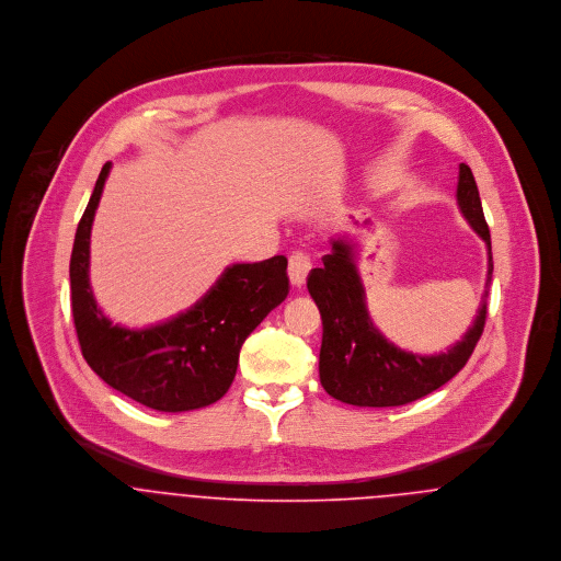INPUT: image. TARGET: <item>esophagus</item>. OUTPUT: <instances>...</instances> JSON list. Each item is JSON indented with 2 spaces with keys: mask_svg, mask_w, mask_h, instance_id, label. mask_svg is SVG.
<instances>
[{
  "mask_svg": "<svg viewBox=\"0 0 561 561\" xmlns=\"http://www.w3.org/2000/svg\"><path fill=\"white\" fill-rule=\"evenodd\" d=\"M287 272H289L291 285H294V287H302V285L307 283L309 272H311V259H309V254L296 250V252L289 256V267H287Z\"/></svg>",
  "mask_w": 561,
  "mask_h": 561,
  "instance_id": "esophagus-1",
  "label": "esophagus"
}]
</instances>
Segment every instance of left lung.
Here are the masks:
<instances>
[{"label":"left lung","mask_w":561,"mask_h":561,"mask_svg":"<svg viewBox=\"0 0 561 561\" xmlns=\"http://www.w3.org/2000/svg\"><path fill=\"white\" fill-rule=\"evenodd\" d=\"M456 196L462 216L488 245V274L478 318L462 341L454 343L447 352L421 356L387 341L369 318L365 287L354 261L356 250L347 238L332 240V252L321 259L323 265L311 270L307 287L320 309L323 325L321 387L334 400L369 408L403 405L440 389L471 358L488 313L492 248L478 183L467 163H460Z\"/></svg>","instance_id":"1"}]
</instances>
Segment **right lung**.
<instances>
[{
  "label": "right lung",
  "mask_w": 561,
  "mask_h": 561,
  "mask_svg": "<svg viewBox=\"0 0 561 561\" xmlns=\"http://www.w3.org/2000/svg\"><path fill=\"white\" fill-rule=\"evenodd\" d=\"M112 163L96 179L71 252V309L81 354L112 389L147 408L185 412L220 400L233 385L248 334L289 294L287 256L233 263L185 313L151 328L112 323L90 289V229Z\"/></svg>",
  "instance_id": "add662e5"
}]
</instances>
